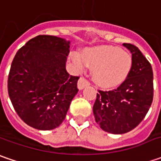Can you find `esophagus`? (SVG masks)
I'll return each mask as SVG.
<instances>
[{"label":"esophagus","mask_w":161,"mask_h":161,"mask_svg":"<svg viewBox=\"0 0 161 161\" xmlns=\"http://www.w3.org/2000/svg\"><path fill=\"white\" fill-rule=\"evenodd\" d=\"M89 85H90V82L85 78H80V80L78 81V89L79 90H83L85 87H88Z\"/></svg>","instance_id":"obj_1"}]
</instances>
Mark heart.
<instances>
[{
	"label": "heart",
	"instance_id": "b5f03b06",
	"mask_svg": "<svg viewBox=\"0 0 161 161\" xmlns=\"http://www.w3.org/2000/svg\"><path fill=\"white\" fill-rule=\"evenodd\" d=\"M71 59L80 70L85 69L87 65L93 68V80L103 88H114L123 83L133 66L130 53L110 46L86 48L82 55L72 52Z\"/></svg>",
	"mask_w": 161,
	"mask_h": 161
}]
</instances>
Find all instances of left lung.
<instances>
[{"label": "left lung", "instance_id": "8db88e82", "mask_svg": "<svg viewBox=\"0 0 161 161\" xmlns=\"http://www.w3.org/2000/svg\"><path fill=\"white\" fill-rule=\"evenodd\" d=\"M132 53L133 66L129 75L114 90L97 93L93 114L105 132L123 134L139 125L153 99V72L149 61L138 47L123 44Z\"/></svg>", "mask_w": 161, "mask_h": 161}]
</instances>
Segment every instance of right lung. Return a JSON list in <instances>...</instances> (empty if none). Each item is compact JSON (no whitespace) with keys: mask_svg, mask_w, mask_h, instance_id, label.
<instances>
[{"mask_svg":"<svg viewBox=\"0 0 161 161\" xmlns=\"http://www.w3.org/2000/svg\"><path fill=\"white\" fill-rule=\"evenodd\" d=\"M70 41L37 36L16 53L9 70L8 92L19 116L37 130H53L65 119L78 93L79 77L65 68Z\"/></svg>","mask_w":161,"mask_h":161,"instance_id":"add662e5","label":"right lung"}]
</instances>
